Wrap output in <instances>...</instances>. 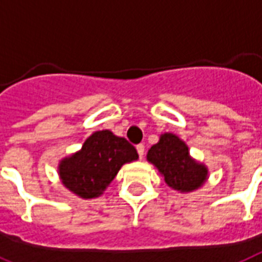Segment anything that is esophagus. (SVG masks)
<instances>
[{
    "instance_id": "obj_1",
    "label": "esophagus",
    "mask_w": 262,
    "mask_h": 262,
    "mask_svg": "<svg viewBox=\"0 0 262 262\" xmlns=\"http://www.w3.org/2000/svg\"><path fill=\"white\" fill-rule=\"evenodd\" d=\"M136 149H137V153H138V156H140V159H142V156H144V150H145V146L142 145V144H138V145L136 146Z\"/></svg>"
}]
</instances>
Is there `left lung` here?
Here are the masks:
<instances>
[{
    "label": "left lung",
    "mask_w": 262,
    "mask_h": 262,
    "mask_svg": "<svg viewBox=\"0 0 262 262\" xmlns=\"http://www.w3.org/2000/svg\"><path fill=\"white\" fill-rule=\"evenodd\" d=\"M146 157L159 168L168 186L175 190H196L207 178L205 165L195 163L186 144L171 133L161 136L160 141L150 146Z\"/></svg>",
    "instance_id": "left-lung-1"
}]
</instances>
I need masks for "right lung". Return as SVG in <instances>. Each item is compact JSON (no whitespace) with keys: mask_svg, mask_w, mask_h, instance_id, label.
I'll return each mask as SVG.
<instances>
[{"mask_svg":"<svg viewBox=\"0 0 262 262\" xmlns=\"http://www.w3.org/2000/svg\"><path fill=\"white\" fill-rule=\"evenodd\" d=\"M137 157L136 148L125 138L117 137L110 130L95 132L80 152L61 161L59 173L70 191L89 199L101 195L122 164Z\"/></svg>","mask_w":262,"mask_h":262,"instance_id":"add662e5","label":"right lung"}]
</instances>
